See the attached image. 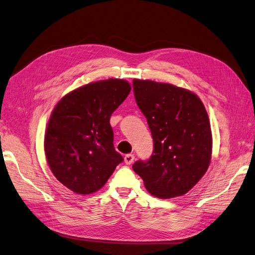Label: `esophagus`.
Here are the masks:
<instances>
[{"label": "esophagus", "mask_w": 255, "mask_h": 255, "mask_svg": "<svg viewBox=\"0 0 255 255\" xmlns=\"http://www.w3.org/2000/svg\"><path fill=\"white\" fill-rule=\"evenodd\" d=\"M134 159H135L134 154H127V155L125 156V163L127 165H130L134 161Z\"/></svg>", "instance_id": "obj_1"}]
</instances>
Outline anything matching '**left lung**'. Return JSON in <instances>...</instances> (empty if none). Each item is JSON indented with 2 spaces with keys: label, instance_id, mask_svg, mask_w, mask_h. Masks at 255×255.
<instances>
[{
  "label": "left lung",
  "instance_id": "8db88e82",
  "mask_svg": "<svg viewBox=\"0 0 255 255\" xmlns=\"http://www.w3.org/2000/svg\"><path fill=\"white\" fill-rule=\"evenodd\" d=\"M133 89L154 142L150 158L137 160L133 170L153 196L185 195L211 163L212 132L205 107L191 91L171 84L133 80Z\"/></svg>",
  "mask_w": 255,
  "mask_h": 255
}]
</instances>
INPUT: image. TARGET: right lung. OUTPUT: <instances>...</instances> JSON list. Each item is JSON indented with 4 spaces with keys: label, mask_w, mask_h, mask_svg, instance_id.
I'll list each match as a JSON object with an SVG mask.
<instances>
[{
    "label": "right lung",
    "mask_w": 255,
    "mask_h": 255,
    "mask_svg": "<svg viewBox=\"0 0 255 255\" xmlns=\"http://www.w3.org/2000/svg\"><path fill=\"white\" fill-rule=\"evenodd\" d=\"M129 91L127 81L110 79L75 89L56 104L44 151L53 174L67 188L80 195L96 192L123 161L110 119Z\"/></svg>",
    "instance_id": "obj_1"
}]
</instances>
